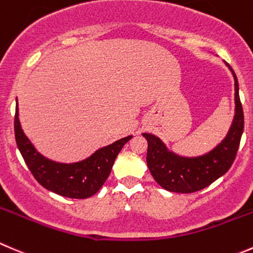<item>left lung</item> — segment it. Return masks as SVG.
Segmentation results:
<instances>
[{"mask_svg":"<svg viewBox=\"0 0 253 253\" xmlns=\"http://www.w3.org/2000/svg\"><path fill=\"white\" fill-rule=\"evenodd\" d=\"M227 67L235 79V117L227 136L211 152L195 158L179 157L169 152L158 137L143 133L148 142L147 166L154 180L166 190L174 193L202 190L224 175L234 163L244 132V110L236 74L229 64Z\"/></svg>","mask_w":253,"mask_h":253,"instance_id":"1","label":"left lung"}]
</instances>
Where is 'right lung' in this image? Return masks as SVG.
<instances>
[{"mask_svg":"<svg viewBox=\"0 0 253 253\" xmlns=\"http://www.w3.org/2000/svg\"><path fill=\"white\" fill-rule=\"evenodd\" d=\"M14 136L17 147L37 181L55 194L73 199H86L99 192L111 173L117 154L132 138L127 136L119 139L78 163H56L37 152L23 133L18 119V104L14 116Z\"/></svg>","mask_w":253,"mask_h":253,"instance_id":"add662e5","label":"right lung"}]
</instances>
